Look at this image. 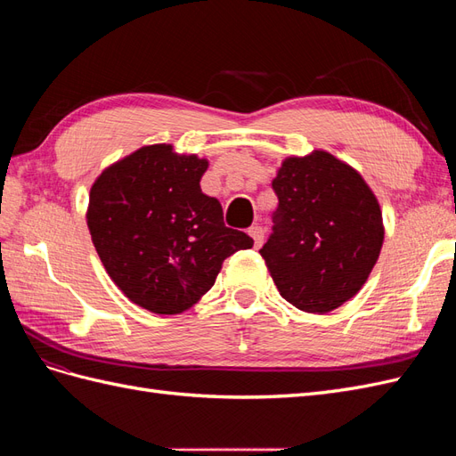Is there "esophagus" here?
Masks as SVG:
<instances>
[{"label": "esophagus", "mask_w": 456, "mask_h": 456, "mask_svg": "<svg viewBox=\"0 0 456 456\" xmlns=\"http://www.w3.org/2000/svg\"><path fill=\"white\" fill-rule=\"evenodd\" d=\"M249 236L253 238L255 247H260L262 241H265V230H262L260 226H251L249 228Z\"/></svg>", "instance_id": "1"}]
</instances>
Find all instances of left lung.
I'll return each instance as SVG.
<instances>
[{
	"label": "left lung",
	"instance_id": "8db88e82",
	"mask_svg": "<svg viewBox=\"0 0 456 456\" xmlns=\"http://www.w3.org/2000/svg\"><path fill=\"white\" fill-rule=\"evenodd\" d=\"M272 188L280 203L258 253L280 295L310 314L342 306L363 287L382 249L375 194L360 173L323 150L287 158Z\"/></svg>",
	"mask_w": 456,
	"mask_h": 456
}]
</instances>
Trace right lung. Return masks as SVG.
I'll list each match as a JSON object with an SVG mask.
<instances>
[{
    "instance_id": "obj_1",
    "label": "right lung",
    "mask_w": 456,
    "mask_h": 456,
    "mask_svg": "<svg viewBox=\"0 0 456 456\" xmlns=\"http://www.w3.org/2000/svg\"><path fill=\"white\" fill-rule=\"evenodd\" d=\"M209 161L171 144L142 146L110 165L91 186L87 226L112 281L134 305L181 314L215 285L223 262L251 249L224 226L218 200L200 181Z\"/></svg>"
}]
</instances>
